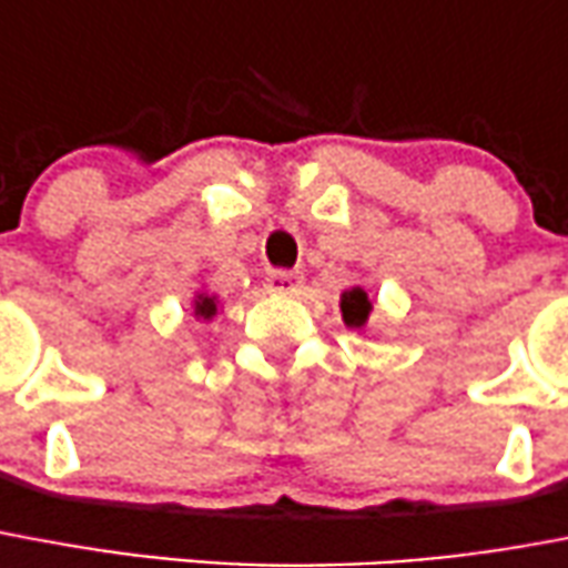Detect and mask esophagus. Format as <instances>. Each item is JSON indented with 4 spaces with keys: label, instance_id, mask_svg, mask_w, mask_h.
<instances>
[{
    "label": "esophagus",
    "instance_id": "esophagus-1",
    "mask_svg": "<svg viewBox=\"0 0 568 568\" xmlns=\"http://www.w3.org/2000/svg\"><path fill=\"white\" fill-rule=\"evenodd\" d=\"M298 287H302V275H296V272H270L266 275V290L270 293H284V296H290Z\"/></svg>",
    "mask_w": 568,
    "mask_h": 568
}]
</instances>
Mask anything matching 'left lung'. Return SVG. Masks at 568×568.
Instances as JSON below:
<instances>
[{
	"mask_svg": "<svg viewBox=\"0 0 568 568\" xmlns=\"http://www.w3.org/2000/svg\"><path fill=\"white\" fill-rule=\"evenodd\" d=\"M339 311H343V322H346L348 328H363L366 320H369L372 302L361 287H352L339 298Z\"/></svg>",
	"mask_w": 568,
	"mask_h": 568,
	"instance_id": "left-lung-1",
	"label": "left lung"
}]
</instances>
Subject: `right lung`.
Instances as JSON below:
<instances>
[{"mask_svg":"<svg viewBox=\"0 0 568 568\" xmlns=\"http://www.w3.org/2000/svg\"><path fill=\"white\" fill-rule=\"evenodd\" d=\"M193 313H196L199 320H211V316H216V298L205 296V293H199L196 305H193Z\"/></svg>","mask_w":568,"mask_h":568,"instance_id":"1","label":"right lung"}]
</instances>
